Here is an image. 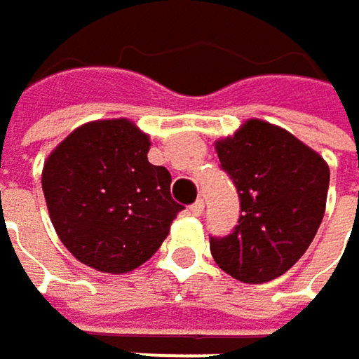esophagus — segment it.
Wrapping results in <instances>:
<instances>
[{
	"instance_id": "obj_1",
	"label": "esophagus",
	"mask_w": 359,
	"mask_h": 359,
	"mask_svg": "<svg viewBox=\"0 0 359 359\" xmlns=\"http://www.w3.org/2000/svg\"><path fill=\"white\" fill-rule=\"evenodd\" d=\"M188 210H190V215H194V217H200L202 210H204V202H202V200H196Z\"/></svg>"
}]
</instances>
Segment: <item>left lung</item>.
<instances>
[{
    "label": "left lung",
    "mask_w": 359,
    "mask_h": 359,
    "mask_svg": "<svg viewBox=\"0 0 359 359\" xmlns=\"http://www.w3.org/2000/svg\"><path fill=\"white\" fill-rule=\"evenodd\" d=\"M241 198L231 235L210 239L218 268L245 284L280 278L304 255L325 215L329 165L292 133L249 118L215 142Z\"/></svg>",
    "instance_id": "left-lung-1"
}]
</instances>
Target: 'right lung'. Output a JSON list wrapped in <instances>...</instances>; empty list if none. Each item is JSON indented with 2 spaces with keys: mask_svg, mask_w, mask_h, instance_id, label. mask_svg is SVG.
Masks as SVG:
<instances>
[{
  "mask_svg": "<svg viewBox=\"0 0 359 359\" xmlns=\"http://www.w3.org/2000/svg\"><path fill=\"white\" fill-rule=\"evenodd\" d=\"M151 139L128 118L93 120L59 142L42 167L50 222L71 255L104 273H126L161 247L184 206L171 175L147 159Z\"/></svg>",
  "mask_w": 359,
  "mask_h": 359,
  "instance_id": "obj_1",
  "label": "right lung"
}]
</instances>
